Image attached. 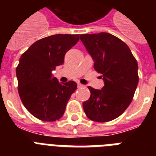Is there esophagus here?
<instances>
[{
    "mask_svg": "<svg viewBox=\"0 0 156 156\" xmlns=\"http://www.w3.org/2000/svg\"><path fill=\"white\" fill-rule=\"evenodd\" d=\"M77 87H78V88H83V87H84V85H83L81 84V83H77Z\"/></svg>",
    "mask_w": 156,
    "mask_h": 156,
    "instance_id": "obj_1",
    "label": "esophagus"
}]
</instances>
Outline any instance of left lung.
Listing matches in <instances>:
<instances>
[{
	"instance_id": "left-lung-1",
	"label": "left lung",
	"mask_w": 156,
	"mask_h": 156,
	"mask_svg": "<svg viewBox=\"0 0 156 156\" xmlns=\"http://www.w3.org/2000/svg\"><path fill=\"white\" fill-rule=\"evenodd\" d=\"M80 41L101 73V90L88 87L90 97L83 103L87 116L96 122H108L127 108L138 84V66L129 47L108 33L81 34Z\"/></svg>"
}]
</instances>
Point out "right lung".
Returning <instances> with one entry per match:
<instances>
[{
	"label": "right lung",
	"mask_w": 156,
	"mask_h": 156,
	"mask_svg": "<svg viewBox=\"0 0 156 156\" xmlns=\"http://www.w3.org/2000/svg\"><path fill=\"white\" fill-rule=\"evenodd\" d=\"M80 40L78 34H56L36 41L22 55L16 68L18 90L22 102L32 115L53 122L63 115L76 83H60L53 76L56 66Z\"/></svg>",
	"instance_id": "add662e5"
}]
</instances>
